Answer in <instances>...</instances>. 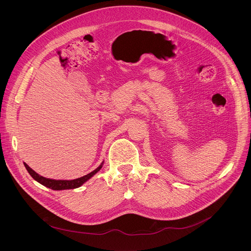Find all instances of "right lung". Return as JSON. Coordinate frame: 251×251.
<instances>
[{
    "label": "right lung",
    "instance_id": "right-lung-1",
    "mask_svg": "<svg viewBox=\"0 0 251 251\" xmlns=\"http://www.w3.org/2000/svg\"><path fill=\"white\" fill-rule=\"evenodd\" d=\"M25 169L27 170V172L29 173V175L34 178L35 181L39 182L40 184L44 185L45 187L47 188H50L51 190H55V191H60V190H71V189H76V188H79L80 186H82L86 181H88L89 178L91 176H93L98 171H100V169L102 168V165L103 163L97 168L95 169L93 172L81 176V177H78V178H75V180H71V181H66V180H51V178H47L45 176H40L39 174L35 173L33 170H31L25 163H24Z\"/></svg>",
    "mask_w": 251,
    "mask_h": 251
}]
</instances>
